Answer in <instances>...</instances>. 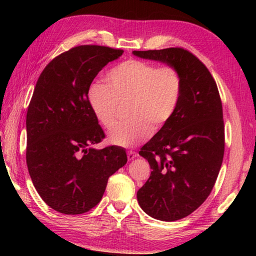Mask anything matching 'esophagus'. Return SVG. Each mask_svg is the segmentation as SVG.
<instances>
[{"label": "esophagus", "instance_id": "esophagus-1", "mask_svg": "<svg viewBox=\"0 0 256 256\" xmlns=\"http://www.w3.org/2000/svg\"><path fill=\"white\" fill-rule=\"evenodd\" d=\"M138 156L136 152H134V151H128V160H133Z\"/></svg>", "mask_w": 256, "mask_h": 256}]
</instances>
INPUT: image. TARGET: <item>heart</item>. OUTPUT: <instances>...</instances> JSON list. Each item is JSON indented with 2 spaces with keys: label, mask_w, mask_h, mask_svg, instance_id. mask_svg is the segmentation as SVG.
Segmentation results:
<instances>
[{
  "label": "heart",
  "mask_w": 256,
  "mask_h": 256,
  "mask_svg": "<svg viewBox=\"0 0 256 256\" xmlns=\"http://www.w3.org/2000/svg\"><path fill=\"white\" fill-rule=\"evenodd\" d=\"M108 84H94L88 92L94 118L110 130L120 104L128 102V120L116 125L110 142L133 146L166 125L175 115L183 92V78L175 66H158L141 60H128L108 72Z\"/></svg>",
  "instance_id": "obj_1"
}]
</instances>
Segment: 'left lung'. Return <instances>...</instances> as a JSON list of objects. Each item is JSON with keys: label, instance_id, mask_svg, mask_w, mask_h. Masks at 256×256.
I'll use <instances>...</instances> for the list:
<instances>
[{"label": "left lung", "instance_id": "1", "mask_svg": "<svg viewBox=\"0 0 256 256\" xmlns=\"http://www.w3.org/2000/svg\"><path fill=\"white\" fill-rule=\"evenodd\" d=\"M133 54L175 66L183 78L175 115L138 152L152 170L138 190V204L154 219L175 222L206 200L218 177L224 152L222 99L214 76L188 50L170 47Z\"/></svg>", "mask_w": 256, "mask_h": 256}]
</instances>
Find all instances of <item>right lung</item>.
Masks as SVG:
<instances>
[{
    "label": "right lung",
    "instance_id": "right-lung-1",
    "mask_svg": "<svg viewBox=\"0 0 256 256\" xmlns=\"http://www.w3.org/2000/svg\"><path fill=\"white\" fill-rule=\"evenodd\" d=\"M122 54L107 46H76L52 60L34 86L26 120V160L38 194L60 214L92 210L110 176L128 162L120 146L92 148L105 133L88 100L99 71Z\"/></svg>",
    "mask_w": 256,
    "mask_h": 256
}]
</instances>
